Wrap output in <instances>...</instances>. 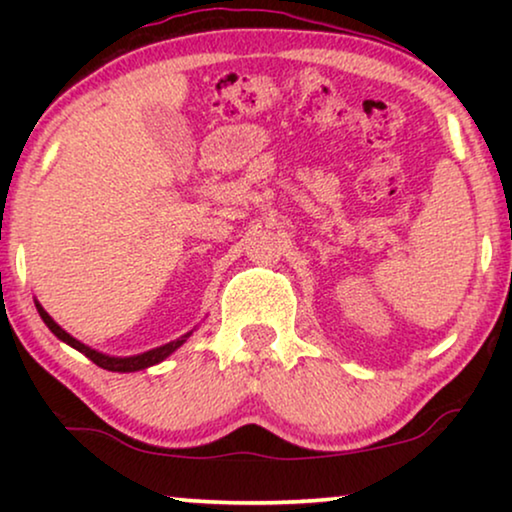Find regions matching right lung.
Instances as JSON below:
<instances>
[{"instance_id":"right-lung-1","label":"right lung","mask_w":512,"mask_h":512,"mask_svg":"<svg viewBox=\"0 0 512 512\" xmlns=\"http://www.w3.org/2000/svg\"><path fill=\"white\" fill-rule=\"evenodd\" d=\"M34 305H37L39 317L44 319V324H46L48 328H51V333L55 335V338H60L62 342H67L69 347L79 349V352L86 354L88 359L95 363V366H100V368H104V370H111V373H135V370H144V368L156 366V363L165 361L167 356H170L172 352H177V349L186 342L188 335H191V333H186V335H181L179 340L167 342V345H163V347L149 349V352L137 354V356H109V354L97 352V349H90L88 345H83V342L72 338V335H69V333L65 331V328H60L58 324H55V321L51 319V314H48V312L44 310V307H41V305L37 303V300H34Z\"/></svg>"}]
</instances>
